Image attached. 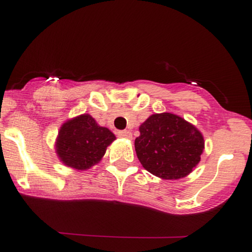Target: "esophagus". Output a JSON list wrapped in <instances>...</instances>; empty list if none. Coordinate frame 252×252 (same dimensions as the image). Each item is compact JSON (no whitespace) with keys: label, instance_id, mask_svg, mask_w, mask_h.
Masks as SVG:
<instances>
[{"label":"esophagus","instance_id":"esophagus-1","mask_svg":"<svg viewBox=\"0 0 252 252\" xmlns=\"http://www.w3.org/2000/svg\"><path fill=\"white\" fill-rule=\"evenodd\" d=\"M117 135L120 136V137H123V138H131L132 137L131 132H130L129 130H121V131L117 132Z\"/></svg>","mask_w":252,"mask_h":252}]
</instances>
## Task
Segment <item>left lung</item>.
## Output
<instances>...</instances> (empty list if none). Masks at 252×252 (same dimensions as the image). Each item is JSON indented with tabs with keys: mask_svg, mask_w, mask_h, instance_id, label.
Wrapping results in <instances>:
<instances>
[{
	"mask_svg": "<svg viewBox=\"0 0 252 252\" xmlns=\"http://www.w3.org/2000/svg\"><path fill=\"white\" fill-rule=\"evenodd\" d=\"M204 144V137L194 126L163 112L152 115L141 124L135 150L149 173L175 180L189 175L199 163Z\"/></svg>",
	"mask_w": 252,
	"mask_h": 252,
	"instance_id": "1",
	"label": "left lung"
}]
</instances>
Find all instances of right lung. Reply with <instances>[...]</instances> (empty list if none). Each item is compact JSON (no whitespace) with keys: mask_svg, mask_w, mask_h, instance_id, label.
Returning <instances> with one entry per match:
<instances>
[{"mask_svg":"<svg viewBox=\"0 0 252 252\" xmlns=\"http://www.w3.org/2000/svg\"><path fill=\"white\" fill-rule=\"evenodd\" d=\"M108 128L99 126L90 115L63 123L57 140V154L66 166L78 170L96 164L115 140Z\"/></svg>","mask_w":252,"mask_h":252,"instance_id":"1","label":"right lung"}]
</instances>
